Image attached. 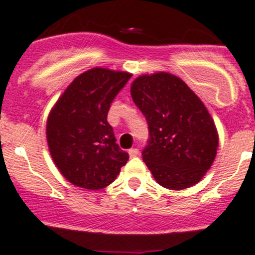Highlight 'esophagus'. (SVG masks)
Masks as SVG:
<instances>
[{
  "instance_id": "34e87169",
  "label": "esophagus",
  "mask_w": 255,
  "mask_h": 255,
  "mask_svg": "<svg viewBox=\"0 0 255 255\" xmlns=\"http://www.w3.org/2000/svg\"><path fill=\"white\" fill-rule=\"evenodd\" d=\"M128 153H129L130 157H135V156H138L139 151L137 148H130L129 151H128Z\"/></svg>"
}]
</instances>
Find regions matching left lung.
<instances>
[{"label":"left lung","instance_id":"obj_1","mask_svg":"<svg viewBox=\"0 0 255 255\" xmlns=\"http://www.w3.org/2000/svg\"><path fill=\"white\" fill-rule=\"evenodd\" d=\"M130 94L148 125L143 161L161 186L197 184L213 165L218 132L208 109L184 80L168 73L142 75Z\"/></svg>","mask_w":255,"mask_h":255}]
</instances>
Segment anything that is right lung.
<instances>
[{
  "instance_id": "obj_1",
  "label": "right lung",
  "mask_w": 255,
  "mask_h": 255,
  "mask_svg": "<svg viewBox=\"0 0 255 255\" xmlns=\"http://www.w3.org/2000/svg\"><path fill=\"white\" fill-rule=\"evenodd\" d=\"M130 77L123 71L90 69L74 79L50 112V153L61 175L75 186L103 189L127 163L129 156L117 144L107 116Z\"/></svg>"
}]
</instances>
